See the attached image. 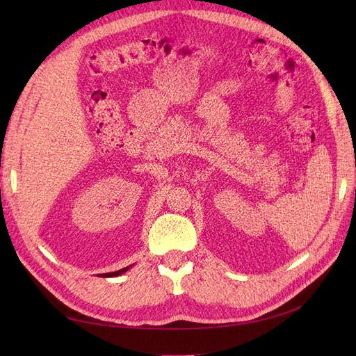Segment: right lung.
Instances as JSON below:
<instances>
[{
    "label": "right lung",
    "instance_id": "add662e5",
    "mask_svg": "<svg viewBox=\"0 0 356 356\" xmlns=\"http://www.w3.org/2000/svg\"><path fill=\"white\" fill-rule=\"evenodd\" d=\"M129 267H124V268H122V270H117V272H111V273H104V275H101L102 277L105 276V277H111V276H118V275H122V273H124L126 270H127Z\"/></svg>",
    "mask_w": 356,
    "mask_h": 356
}]
</instances>
